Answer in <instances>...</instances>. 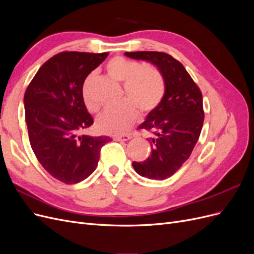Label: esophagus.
Wrapping results in <instances>:
<instances>
[{"mask_svg": "<svg viewBox=\"0 0 254 254\" xmlns=\"http://www.w3.org/2000/svg\"><path fill=\"white\" fill-rule=\"evenodd\" d=\"M131 139V135H128V134H123V135H115L113 137L114 141H128Z\"/></svg>", "mask_w": 254, "mask_h": 254, "instance_id": "34e87169", "label": "esophagus"}]
</instances>
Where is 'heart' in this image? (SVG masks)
Segmentation results:
<instances>
[{
	"instance_id": "b5f03b06",
	"label": "heart",
	"mask_w": 254,
	"mask_h": 254,
	"mask_svg": "<svg viewBox=\"0 0 254 254\" xmlns=\"http://www.w3.org/2000/svg\"><path fill=\"white\" fill-rule=\"evenodd\" d=\"M106 71L113 79L123 81V95L126 99L99 114L95 126L104 134L119 135L127 132L134 124L137 110L146 115L158 108L165 94V80L155 66H142L139 61L121 56L110 59L106 64ZM93 79L94 74H89L81 90L83 104L90 112H96L98 109L90 96Z\"/></svg>"
}]
</instances>
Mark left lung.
Masks as SVG:
<instances>
[{
  "instance_id": "obj_1",
  "label": "left lung",
  "mask_w": 254,
  "mask_h": 254,
  "mask_svg": "<svg viewBox=\"0 0 254 254\" xmlns=\"http://www.w3.org/2000/svg\"><path fill=\"white\" fill-rule=\"evenodd\" d=\"M125 55L149 61L165 80L163 101L139 126L153 134L151 153L142 162L133 161L132 166L146 178H170L190 158L200 135L204 120L201 91L180 61L166 53L131 52Z\"/></svg>"
}]
</instances>
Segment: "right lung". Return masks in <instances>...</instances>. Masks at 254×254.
<instances>
[{
    "label": "right lung",
    "instance_id": "obj_1",
    "mask_svg": "<svg viewBox=\"0 0 254 254\" xmlns=\"http://www.w3.org/2000/svg\"><path fill=\"white\" fill-rule=\"evenodd\" d=\"M108 53L61 52L44 63L24 94L25 122L32 149L54 178L78 183L93 173L109 136L80 134L93 124L83 104L84 79Z\"/></svg>",
    "mask_w": 254,
    "mask_h": 254
}]
</instances>
